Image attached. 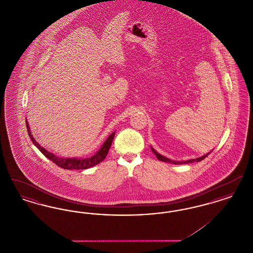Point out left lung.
Masks as SVG:
<instances>
[{
	"instance_id": "obj_1",
	"label": "left lung",
	"mask_w": 253,
	"mask_h": 253,
	"mask_svg": "<svg viewBox=\"0 0 253 253\" xmlns=\"http://www.w3.org/2000/svg\"><path fill=\"white\" fill-rule=\"evenodd\" d=\"M151 149H152V152L156 155V157H157V159H159L160 161H163V162H168V163H171V164H189V163H193V162H199V161H201V160H203L204 158L208 157L211 152H210V153H208V154H206L204 156H202V157H197V158H195V159H189V160H185V161H175V160H171V159H169V158H167L166 157H164V156H162V155H160L159 153H157V151L153 148V147H151Z\"/></svg>"
}]
</instances>
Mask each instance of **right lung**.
<instances>
[{
    "label": "right lung",
    "mask_w": 253,
    "mask_h": 253,
    "mask_svg": "<svg viewBox=\"0 0 253 253\" xmlns=\"http://www.w3.org/2000/svg\"><path fill=\"white\" fill-rule=\"evenodd\" d=\"M26 128H27V132H28L31 141L42 152V154H43L51 161H53L56 165H58L60 168L65 169H85L94 167L98 163H100L107 156L109 149L112 145L115 133H116V132H112L109 135L108 138L105 140V142L102 144L100 149L96 152L94 156H92L91 157H86V158H78V157H68L67 158V157H58V156L50 153L46 149H44L43 147H42L41 145L39 144L35 140V138L33 137V135L31 134L30 127H29L27 120H26Z\"/></svg>",
    "instance_id": "right-lung-1"
}]
</instances>
